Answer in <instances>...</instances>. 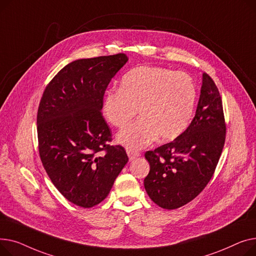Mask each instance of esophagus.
I'll list each match as a JSON object with an SVG mask.
<instances>
[{"label": "esophagus", "mask_w": 256, "mask_h": 256, "mask_svg": "<svg viewBox=\"0 0 256 256\" xmlns=\"http://www.w3.org/2000/svg\"><path fill=\"white\" fill-rule=\"evenodd\" d=\"M127 155H128V157H129V160L132 161V160H134L135 158L140 157V154L138 152H135V151H132V150L127 148Z\"/></svg>", "instance_id": "1"}]
</instances>
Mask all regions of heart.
I'll return each mask as SVG.
<instances>
[{
    "instance_id": "b5f03b06",
    "label": "heart",
    "mask_w": 256,
    "mask_h": 256,
    "mask_svg": "<svg viewBox=\"0 0 256 256\" xmlns=\"http://www.w3.org/2000/svg\"><path fill=\"white\" fill-rule=\"evenodd\" d=\"M196 86L185 72L162 67L140 66L126 72L120 88H110L102 114L112 125L122 128L136 114L140 118L116 135V142L140 150L158 138L168 142L190 124L196 101Z\"/></svg>"
}]
</instances>
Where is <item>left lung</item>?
Instances as JSON below:
<instances>
[{
  "label": "left lung",
  "instance_id": "1",
  "mask_svg": "<svg viewBox=\"0 0 256 256\" xmlns=\"http://www.w3.org/2000/svg\"><path fill=\"white\" fill-rule=\"evenodd\" d=\"M222 100L206 73L196 112L188 128L174 142L144 155L150 172L144 189L157 206L174 210L188 204L213 176L225 142Z\"/></svg>",
  "mask_w": 256,
  "mask_h": 256
}]
</instances>
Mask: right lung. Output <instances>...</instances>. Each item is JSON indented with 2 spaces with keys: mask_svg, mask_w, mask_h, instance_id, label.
<instances>
[{
  "mask_svg": "<svg viewBox=\"0 0 256 256\" xmlns=\"http://www.w3.org/2000/svg\"><path fill=\"white\" fill-rule=\"evenodd\" d=\"M127 61L125 54L73 61L45 88L39 104L43 166L63 196L82 208L106 198L128 162L123 146L108 144L112 132L101 112L105 90Z\"/></svg>",
  "mask_w": 256,
  "mask_h": 256,
  "instance_id": "obj_1",
  "label": "right lung"
}]
</instances>
